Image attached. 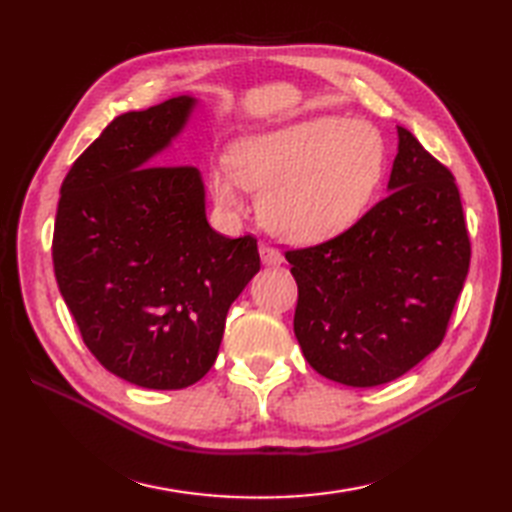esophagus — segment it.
I'll use <instances>...</instances> for the list:
<instances>
[{
	"label": "esophagus",
	"instance_id": "obj_1",
	"mask_svg": "<svg viewBox=\"0 0 512 512\" xmlns=\"http://www.w3.org/2000/svg\"><path fill=\"white\" fill-rule=\"evenodd\" d=\"M259 257H262V264H266V266H281V264H284V255H281L277 248L268 246V244H259Z\"/></svg>",
	"mask_w": 512,
	"mask_h": 512
}]
</instances>
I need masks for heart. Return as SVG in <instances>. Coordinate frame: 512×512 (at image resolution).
<instances>
[{"instance_id":"1","label":"heart","mask_w":512,"mask_h":512,"mask_svg":"<svg viewBox=\"0 0 512 512\" xmlns=\"http://www.w3.org/2000/svg\"><path fill=\"white\" fill-rule=\"evenodd\" d=\"M385 147L363 121L312 116L239 138L209 171L224 209H242L244 191H262L259 215L281 239L321 242L345 231L383 176Z\"/></svg>"}]
</instances>
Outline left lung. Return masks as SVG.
<instances>
[{
    "mask_svg": "<svg viewBox=\"0 0 512 512\" xmlns=\"http://www.w3.org/2000/svg\"><path fill=\"white\" fill-rule=\"evenodd\" d=\"M396 132L385 198L339 237L286 253L301 352L347 387L385 385L436 350L469 273L451 171L409 129Z\"/></svg>",
    "mask_w": 512,
    "mask_h": 512,
    "instance_id": "1",
    "label": "left lung"
}]
</instances>
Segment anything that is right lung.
<instances>
[{
  "label": "right lung",
  "mask_w": 512,
  "mask_h": 512,
  "mask_svg": "<svg viewBox=\"0 0 512 512\" xmlns=\"http://www.w3.org/2000/svg\"><path fill=\"white\" fill-rule=\"evenodd\" d=\"M189 94L116 116L61 184L52 262L88 350L145 389L209 372L226 312L259 273L257 239L206 220L202 173L160 165L198 107Z\"/></svg>",
  "instance_id": "obj_1"
}]
</instances>
